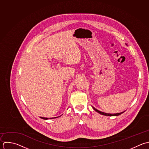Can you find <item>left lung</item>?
Masks as SVG:
<instances>
[{
    "label": "left lung",
    "mask_w": 149,
    "mask_h": 149,
    "mask_svg": "<svg viewBox=\"0 0 149 149\" xmlns=\"http://www.w3.org/2000/svg\"><path fill=\"white\" fill-rule=\"evenodd\" d=\"M92 107H93V109L96 112H97L98 113H99V114H102V115L107 116H120V115H121V114H123L124 112H125V111H123V112H121V113H116V114H109V113L102 112V111H100L97 110L96 109H95V108L94 107H93V106H92Z\"/></svg>",
    "instance_id": "8db88e82"
}]
</instances>
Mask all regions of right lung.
<instances>
[{
  "label": "right lung",
  "mask_w": 149,
  "mask_h": 149,
  "mask_svg": "<svg viewBox=\"0 0 149 149\" xmlns=\"http://www.w3.org/2000/svg\"><path fill=\"white\" fill-rule=\"evenodd\" d=\"M58 117H54V118H50V119H53V118H58ZM40 118H42V119H44V120H47L48 118H45V117H40Z\"/></svg>",
  "instance_id": "1"
}]
</instances>
